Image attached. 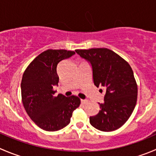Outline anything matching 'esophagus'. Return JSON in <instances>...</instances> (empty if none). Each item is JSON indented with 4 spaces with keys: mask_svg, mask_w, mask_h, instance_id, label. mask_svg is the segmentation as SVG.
Wrapping results in <instances>:
<instances>
[{
    "mask_svg": "<svg viewBox=\"0 0 156 156\" xmlns=\"http://www.w3.org/2000/svg\"><path fill=\"white\" fill-rule=\"evenodd\" d=\"M81 104H86V103H87V100H84V99H81Z\"/></svg>",
    "mask_w": 156,
    "mask_h": 156,
    "instance_id": "esophagus-1",
    "label": "esophagus"
}]
</instances>
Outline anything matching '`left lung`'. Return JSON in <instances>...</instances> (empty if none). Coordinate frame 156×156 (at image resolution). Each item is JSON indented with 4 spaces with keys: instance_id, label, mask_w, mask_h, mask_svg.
I'll use <instances>...</instances> for the list:
<instances>
[{
    "instance_id": "obj_1",
    "label": "left lung",
    "mask_w": 156,
    "mask_h": 156,
    "mask_svg": "<svg viewBox=\"0 0 156 156\" xmlns=\"http://www.w3.org/2000/svg\"><path fill=\"white\" fill-rule=\"evenodd\" d=\"M75 52L91 65L94 85L105 90L104 102L99 104V113L90 116V123L104 132L119 129L129 118L136 104L138 89L132 68L107 48Z\"/></svg>"
}]
</instances>
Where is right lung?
Wrapping results in <instances>:
<instances>
[{
	"label": "right lung",
	"instance_id": "obj_1",
	"mask_svg": "<svg viewBox=\"0 0 156 156\" xmlns=\"http://www.w3.org/2000/svg\"><path fill=\"white\" fill-rule=\"evenodd\" d=\"M75 54L66 49H48L36 57L23 75V107L31 120L44 130L57 131L67 126L73 111L81 104L77 96H55L53 90L59 80L57 66Z\"/></svg>",
	"mask_w": 156,
	"mask_h": 156
}]
</instances>
